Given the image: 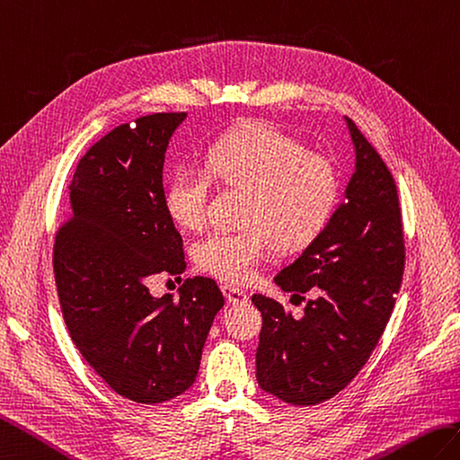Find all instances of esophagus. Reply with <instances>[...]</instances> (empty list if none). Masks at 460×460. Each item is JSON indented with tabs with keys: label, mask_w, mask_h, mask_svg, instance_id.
<instances>
[{
	"label": "esophagus",
	"mask_w": 460,
	"mask_h": 460,
	"mask_svg": "<svg viewBox=\"0 0 460 460\" xmlns=\"http://www.w3.org/2000/svg\"><path fill=\"white\" fill-rule=\"evenodd\" d=\"M224 297L230 305H242V303H248V295L246 291H242L238 288H234V285H224L222 288Z\"/></svg>",
	"instance_id": "obj_1"
}]
</instances>
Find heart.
<instances>
[{"label":"heart","instance_id":"obj_1","mask_svg":"<svg viewBox=\"0 0 460 460\" xmlns=\"http://www.w3.org/2000/svg\"><path fill=\"white\" fill-rule=\"evenodd\" d=\"M243 192L236 232H210L195 243L200 270L228 283H246L271 246H309L332 218L341 181L332 163L270 124L234 129L207 149L204 169L179 167L163 190L169 218L199 230L207 218L210 182Z\"/></svg>","mask_w":460,"mask_h":460}]
</instances>
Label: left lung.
<instances>
[{"label":"left lung","instance_id":"left-lung-1","mask_svg":"<svg viewBox=\"0 0 460 460\" xmlns=\"http://www.w3.org/2000/svg\"><path fill=\"white\" fill-rule=\"evenodd\" d=\"M356 165L321 236L273 281L311 293L301 319L263 295L256 377L291 405H314L344 390L370 358L402 288L405 246L400 199L390 169L350 118Z\"/></svg>","mask_w":460,"mask_h":460}]
</instances>
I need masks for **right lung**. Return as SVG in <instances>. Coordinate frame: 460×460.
<instances>
[{"mask_svg":"<svg viewBox=\"0 0 460 460\" xmlns=\"http://www.w3.org/2000/svg\"><path fill=\"white\" fill-rule=\"evenodd\" d=\"M185 111L121 124L78 161L70 217L53 268L60 309L84 360L116 394L163 403L195 384L214 316L210 278L185 279L179 299L153 297L151 275L185 271L182 238L163 204V163Z\"/></svg>","mask_w":460,"mask_h":460,"instance_id":"add662e5","label":"right lung"}]
</instances>
